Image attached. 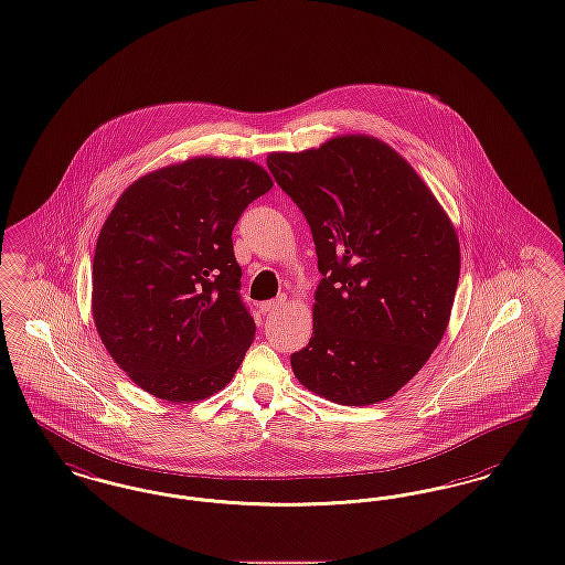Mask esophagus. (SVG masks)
Masks as SVG:
<instances>
[{"instance_id": "1", "label": "esophagus", "mask_w": 565, "mask_h": 565, "mask_svg": "<svg viewBox=\"0 0 565 565\" xmlns=\"http://www.w3.org/2000/svg\"><path fill=\"white\" fill-rule=\"evenodd\" d=\"M286 302H288V296H286V294H279L277 298H273L269 302H265V305L260 307V311H263V313H273V311H277V309L286 307Z\"/></svg>"}]
</instances>
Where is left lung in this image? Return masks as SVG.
<instances>
[{"label":"left lung","instance_id":"obj_1","mask_svg":"<svg viewBox=\"0 0 565 565\" xmlns=\"http://www.w3.org/2000/svg\"><path fill=\"white\" fill-rule=\"evenodd\" d=\"M275 182L311 226L313 334L294 376L342 406L395 395L427 363L450 321L460 275L454 225L414 168L374 136L271 153Z\"/></svg>","mask_w":565,"mask_h":565}]
</instances>
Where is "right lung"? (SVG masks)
Returning a JSON list of instances; mask_svg holds the SVG:
<instances>
[{
    "label": "right lung",
    "mask_w": 565,
    "mask_h": 565,
    "mask_svg": "<svg viewBox=\"0 0 565 565\" xmlns=\"http://www.w3.org/2000/svg\"><path fill=\"white\" fill-rule=\"evenodd\" d=\"M271 186L249 159L193 158L140 177L115 203L94 252L92 316L147 393L200 402L244 362L256 323L231 233Z\"/></svg>",
    "instance_id": "add662e5"
}]
</instances>
